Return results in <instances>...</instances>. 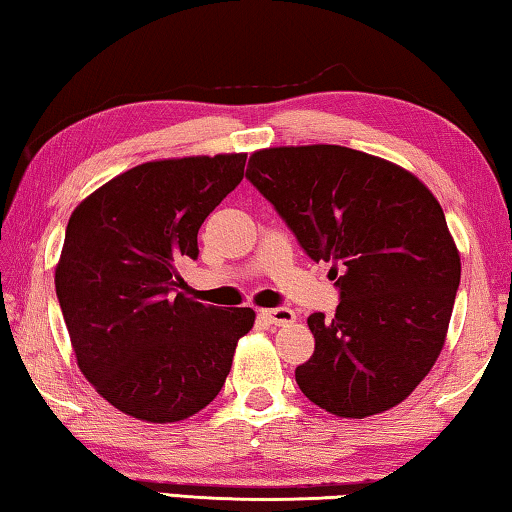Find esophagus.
Returning <instances> with one entry per match:
<instances>
[{
  "mask_svg": "<svg viewBox=\"0 0 512 512\" xmlns=\"http://www.w3.org/2000/svg\"><path fill=\"white\" fill-rule=\"evenodd\" d=\"M261 317L274 326H286L295 322V311H290V308H270V311H261Z\"/></svg>",
  "mask_w": 512,
  "mask_h": 512,
  "instance_id": "obj_1",
  "label": "esophagus"
}]
</instances>
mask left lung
I'll use <instances>...</instances> for the list:
<instances>
[{
    "label": "left lung",
    "instance_id": "obj_1",
    "mask_svg": "<svg viewBox=\"0 0 512 512\" xmlns=\"http://www.w3.org/2000/svg\"><path fill=\"white\" fill-rule=\"evenodd\" d=\"M247 179L301 249L331 263L335 315L308 317L304 395L338 417L383 413L431 372L445 345L460 256L445 213L413 174L340 145L251 154Z\"/></svg>",
    "mask_w": 512,
    "mask_h": 512
}]
</instances>
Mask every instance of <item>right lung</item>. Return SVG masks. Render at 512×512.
Wrapping results in <instances>:
<instances>
[{
    "label": "right lung",
    "instance_id": "1",
    "mask_svg": "<svg viewBox=\"0 0 512 512\" xmlns=\"http://www.w3.org/2000/svg\"><path fill=\"white\" fill-rule=\"evenodd\" d=\"M247 154L142 163L92 192L67 222L56 297L83 376L108 404L165 424L217 397L251 308L183 297L177 265L245 177Z\"/></svg>",
    "mask_w": 512,
    "mask_h": 512
}]
</instances>
